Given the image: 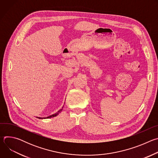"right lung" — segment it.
I'll list each match as a JSON object with an SVG mask.
<instances>
[{"label":"right lung","mask_w":158,"mask_h":158,"mask_svg":"<svg viewBox=\"0 0 158 158\" xmlns=\"http://www.w3.org/2000/svg\"><path fill=\"white\" fill-rule=\"evenodd\" d=\"M62 108L63 107H62V109H60L57 112H56V114H52V115H51V116H48V117H47V118H52V117H55V116H56L57 115H58L59 114V113H60V112L62 111ZM39 118V119H42V118ZM44 119H46V118H44Z\"/></svg>","instance_id":"obj_1"}]
</instances>
